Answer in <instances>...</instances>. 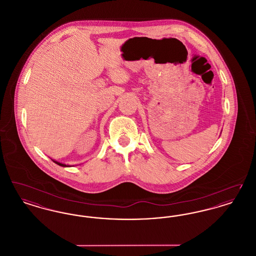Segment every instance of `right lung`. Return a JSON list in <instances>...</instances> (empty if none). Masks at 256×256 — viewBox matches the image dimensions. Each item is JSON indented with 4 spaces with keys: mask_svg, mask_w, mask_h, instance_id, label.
<instances>
[{
    "mask_svg": "<svg viewBox=\"0 0 256 256\" xmlns=\"http://www.w3.org/2000/svg\"><path fill=\"white\" fill-rule=\"evenodd\" d=\"M54 163H56V164H58V165H60V166H62V167H67V165L62 164V163H60V162H58V161H54Z\"/></svg>",
    "mask_w": 256,
    "mask_h": 256,
    "instance_id": "1",
    "label": "right lung"
}]
</instances>
